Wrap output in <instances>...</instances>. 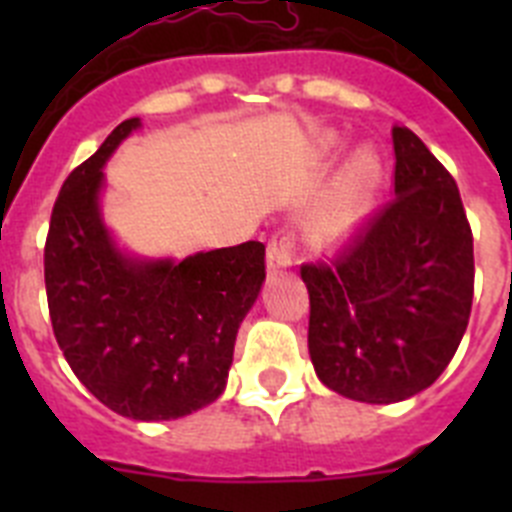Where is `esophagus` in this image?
<instances>
[{
  "mask_svg": "<svg viewBox=\"0 0 512 512\" xmlns=\"http://www.w3.org/2000/svg\"><path fill=\"white\" fill-rule=\"evenodd\" d=\"M295 241L297 235L287 228H279L277 233L269 238V248H266V264L271 271L287 269L295 261Z\"/></svg>",
  "mask_w": 512,
  "mask_h": 512,
  "instance_id": "34e87169",
  "label": "esophagus"
}]
</instances>
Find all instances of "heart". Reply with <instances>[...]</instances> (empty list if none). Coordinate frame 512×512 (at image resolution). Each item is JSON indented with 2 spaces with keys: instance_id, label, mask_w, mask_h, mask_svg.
I'll use <instances>...</instances> for the list:
<instances>
[{
  "instance_id": "heart-1",
  "label": "heart",
  "mask_w": 512,
  "mask_h": 512,
  "mask_svg": "<svg viewBox=\"0 0 512 512\" xmlns=\"http://www.w3.org/2000/svg\"><path fill=\"white\" fill-rule=\"evenodd\" d=\"M379 176H382V164H379L377 153L364 148V151L351 156L348 166L338 176L333 192L328 194L325 205L320 207V212L312 220L310 241L315 246H338L359 228L374 200Z\"/></svg>"
}]
</instances>
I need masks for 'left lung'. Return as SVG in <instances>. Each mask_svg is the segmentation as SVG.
Returning a JSON list of instances; mask_svg holds the SVG:
<instances>
[{"instance_id":"1","label":"left lung","mask_w":512,"mask_h":512,"mask_svg":"<svg viewBox=\"0 0 512 512\" xmlns=\"http://www.w3.org/2000/svg\"><path fill=\"white\" fill-rule=\"evenodd\" d=\"M395 197L302 264L307 346L320 382L359 402L408 400L454 359L474 297V241L459 187L408 128L392 130Z\"/></svg>"}]
</instances>
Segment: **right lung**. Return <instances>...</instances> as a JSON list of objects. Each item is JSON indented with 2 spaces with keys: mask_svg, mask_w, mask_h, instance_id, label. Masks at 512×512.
Returning <instances> with one entry per match:
<instances>
[{
  "mask_svg": "<svg viewBox=\"0 0 512 512\" xmlns=\"http://www.w3.org/2000/svg\"><path fill=\"white\" fill-rule=\"evenodd\" d=\"M138 125L120 122L63 182L45 238V295L71 372L102 405L174 420L223 395L266 248L246 241L179 264L125 259L99 220L97 192L102 164Z\"/></svg>",
  "mask_w": 512,
  "mask_h": 512,
  "instance_id": "obj_1",
  "label": "right lung"
}]
</instances>
